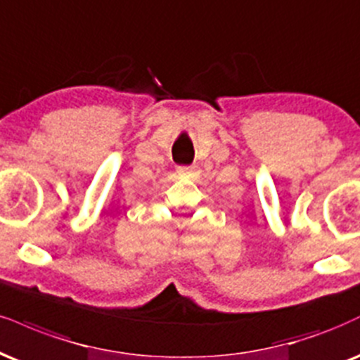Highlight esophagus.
I'll list each match as a JSON object with an SVG mask.
<instances>
[{
    "label": "esophagus",
    "mask_w": 360,
    "mask_h": 360,
    "mask_svg": "<svg viewBox=\"0 0 360 360\" xmlns=\"http://www.w3.org/2000/svg\"><path fill=\"white\" fill-rule=\"evenodd\" d=\"M177 174L183 176V177H191L196 174V167L194 166H181L177 167Z\"/></svg>",
    "instance_id": "1"
}]
</instances>
